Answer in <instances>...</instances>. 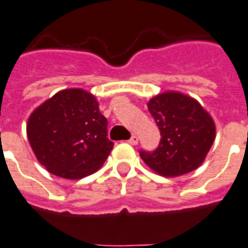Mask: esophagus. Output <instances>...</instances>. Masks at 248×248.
Wrapping results in <instances>:
<instances>
[{
    "mask_svg": "<svg viewBox=\"0 0 248 248\" xmlns=\"http://www.w3.org/2000/svg\"><path fill=\"white\" fill-rule=\"evenodd\" d=\"M138 141H139V138H138L136 135H132V136H131V139L128 140V143H129V144H132V146H136V144H138Z\"/></svg>",
    "mask_w": 248,
    "mask_h": 248,
    "instance_id": "1",
    "label": "esophagus"
}]
</instances>
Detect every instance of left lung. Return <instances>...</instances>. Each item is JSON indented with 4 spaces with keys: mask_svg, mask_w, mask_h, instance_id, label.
<instances>
[{
    "mask_svg": "<svg viewBox=\"0 0 248 248\" xmlns=\"http://www.w3.org/2000/svg\"><path fill=\"white\" fill-rule=\"evenodd\" d=\"M147 107L162 136L155 151H140L147 166L165 177H179L201 166L216 136L215 121L201 104L184 93L165 92Z\"/></svg>",
    "mask_w": 248,
    "mask_h": 248,
    "instance_id": "1",
    "label": "left lung"
}]
</instances>
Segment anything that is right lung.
<instances>
[{
  "mask_svg": "<svg viewBox=\"0 0 248 248\" xmlns=\"http://www.w3.org/2000/svg\"><path fill=\"white\" fill-rule=\"evenodd\" d=\"M27 135L37 160L66 179L95 173L113 148L98 101L83 89L61 90L36 108Z\"/></svg>",
  "mask_w": 248,
  "mask_h": 248,
  "instance_id": "right-lung-1",
  "label": "right lung"
}]
</instances>
